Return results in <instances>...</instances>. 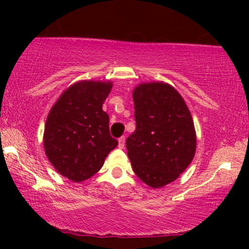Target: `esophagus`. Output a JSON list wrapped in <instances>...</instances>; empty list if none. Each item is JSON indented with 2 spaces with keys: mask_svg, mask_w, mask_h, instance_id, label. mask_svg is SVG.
<instances>
[{
  "mask_svg": "<svg viewBox=\"0 0 249 249\" xmlns=\"http://www.w3.org/2000/svg\"><path fill=\"white\" fill-rule=\"evenodd\" d=\"M125 145V137H121V138L118 139V146L119 148H123Z\"/></svg>",
  "mask_w": 249,
  "mask_h": 249,
  "instance_id": "1",
  "label": "esophagus"
}]
</instances>
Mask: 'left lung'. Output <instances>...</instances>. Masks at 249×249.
<instances>
[{
    "mask_svg": "<svg viewBox=\"0 0 249 249\" xmlns=\"http://www.w3.org/2000/svg\"><path fill=\"white\" fill-rule=\"evenodd\" d=\"M136 130L126 139L127 156L142 181L160 188L179 178L193 160L194 123L184 98L164 82L133 90Z\"/></svg>",
    "mask_w": 249,
    "mask_h": 249,
    "instance_id": "obj_1",
    "label": "left lung"
}]
</instances>
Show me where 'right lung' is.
Masks as SVG:
<instances>
[{"mask_svg": "<svg viewBox=\"0 0 249 249\" xmlns=\"http://www.w3.org/2000/svg\"><path fill=\"white\" fill-rule=\"evenodd\" d=\"M112 82L79 81L57 99L47 117L43 144L48 159L61 176L75 182L98 172L118 145L110 136L103 103Z\"/></svg>", "mask_w": 249, "mask_h": 249, "instance_id": "obj_1", "label": "right lung"}]
</instances>
